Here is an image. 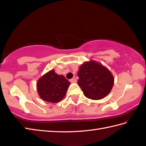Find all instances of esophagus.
Instances as JSON below:
<instances>
[{"label": "esophagus", "instance_id": "esophagus-1", "mask_svg": "<svg viewBox=\"0 0 146 146\" xmlns=\"http://www.w3.org/2000/svg\"><path fill=\"white\" fill-rule=\"evenodd\" d=\"M70 81L71 82V83H75V82H76V79L75 78H73L70 79Z\"/></svg>", "mask_w": 146, "mask_h": 146}]
</instances>
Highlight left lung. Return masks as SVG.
<instances>
[{"label":"left lung","mask_w":146,"mask_h":146,"mask_svg":"<svg viewBox=\"0 0 146 146\" xmlns=\"http://www.w3.org/2000/svg\"><path fill=\"white\" fill-rule=\"evenodd\" d=\"M78 76V86L85 96L91 100H100L107 96L114 82L110 71L94 60L81 65Z\"/></svg>","instance_id":"left-lung-1"}]
</instances>
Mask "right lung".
Listing matches in <instances>:
<instances>
[{
	"label": "right lung",
	"mask_w": 146,
	"mask_h": 146,
	"mask_svg": "<svg viewBox=\"0 0 146 146\" xmlns=\"http://www.w3.org/2000/svg\"><path fill=\"white\" fill-rule=\"evenodd\" d=\"M70 85L64 76L59 75L51 70L40 78L37 83L38 94L45 102L57 103L65 96Z\"/></svg>",
	"instance_id": "add662e5"
}]
</instances>
